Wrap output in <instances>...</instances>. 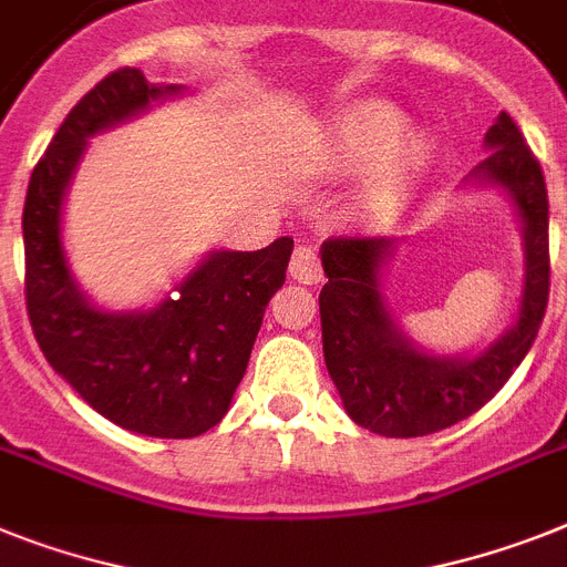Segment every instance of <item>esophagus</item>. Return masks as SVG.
<instances>
[{"mask_svg":"<svg viewBox=\"0 0 567 567\" xmlns=\"http://www.w3.org/2000/svg\"><path fill=\"white\" fill-rule=\"evenodd\" d=\"M289 275H292L298 284H318L321 280V260H318V251L312 246H298L292 255V264H289Z\"/></svg>","mask_w":567,"mask_h":567,"instance_id":"34e87169","label":"esophagus"}]
</instances>
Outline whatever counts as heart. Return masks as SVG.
<instances>
[{"label":"heart","instance_id":"heart-1","mask_svg":"<svg viewBox=\"0 0 567 567\" xmlns=\"http://www.w3.org/2000/svg\"><path fill=\"white\" fill-rule=\"evenodd\" d=\"M405 118L391 106L364 104L341 112L321 135V150L339 167H371L359 205L371 219L394 217L423 176L432 142L423 133H405Z\"/></svg>","mask_w":567,"mask_h":567}]
</instances>
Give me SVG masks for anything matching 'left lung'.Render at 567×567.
Here are the masks:
<instances>
[{"mask_svg": "<svg viewBox=\"0 0 567 567\" xmlns=\"http://www.w3.org/2000/svg\"><path fill=\"white\" fill-rule=\"evenodd\" d=\"M489 156L472 171L513 199L525 237V289L516 324L478 357H434L417 348L385 307L382 269L391 237H330L321 246L327 284L318 295L330 379L353 423L382 437H423L461 423L504 388L539 333L550 289L547 188L542 165L502 112L486 130Z\"/></svg>", "mask_w": 567, "mask_h": 567, "instance_id": "left-lung-1", "label": "left lung"}]
</instances>
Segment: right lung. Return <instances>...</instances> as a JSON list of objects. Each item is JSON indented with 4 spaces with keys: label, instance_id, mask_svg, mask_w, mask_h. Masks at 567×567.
I'll return each instance as SVG.
<instances>
[{
    "label": "right lung",
    "instance_id": "add662e5",
    "mask_svg": "<svg viewBox=\"0 0 567 567\" xmlns=\"http://www.w3.org/2000/svg\"><path fill=\"white\" fill-rule=\"evenodd\" d=\"M182 86L138 69L106 74L78 101L28 182L22 210L25 303L42 357L83 400L147 437H196L226 417L266 303L284 287L292 237L257 251H210L173 298L144 312H104L72 278L63 199L92 135L142 115Z\"/></svg>",
    "mask_w": 567,
    "mask_h": 567
}]
</instances>
